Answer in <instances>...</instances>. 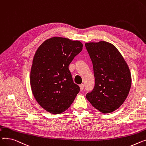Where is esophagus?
<instances>
[{"instance_id": "obj_1", "label": "esophagus", "mask_w": 146, "mask_h": 146, "mask_svg": "<svg viewBox=\"0 0 146 146\" xmlns=\"http://www.w3.org/2000/svg\"><path fill=\"white\" fill-rule=\"evenodd\" d=\"M80 90L81 91H82L84 90V84H81L80 85Z\"/></svg>"}]
</instances>
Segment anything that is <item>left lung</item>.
<instances>
[{
  "mask_svg": "<svg viewBox=\"0 0 146 146\" xmlns=\"http://www.w3.org/2000/svg\"><path fill=\"white\" fill-rule=\"evenodd\" d=\"M92 62L95 86L86 98L101 113H112L126 100L131 75L126 61L117 48L108 42L85 43Z\"/></svg>",
  "mask_w": 146,
  "mask_h": 146,
  "instance_id": "8db88e82",
  "label": "left lung"
}]
</instances>
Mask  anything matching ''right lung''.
Masks as SVG:
<instances>
[{
	"label": "right lung",
	"instance_id": "1",
	"mask_svg": "<svg viewBox=\"0 0 146 146\" xmlns=\"http://www.w3.org/2000/svg\"><path fill=\"white\" fill-rule=\"evenodd\" d=\"M82 46L79 40L52 37L42 43L33 56L32 92L38 103L51 114H61L69 108L80 90L68 66Z\"/></svg>",
	"mask_w": 146,
	"mask_h": 146
}]
</instances>
